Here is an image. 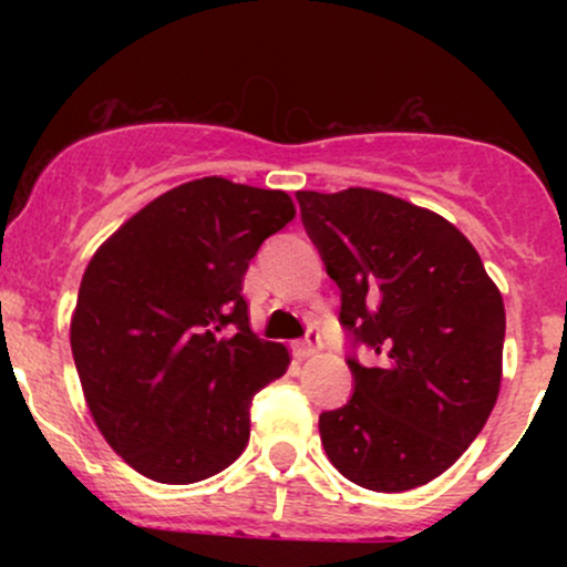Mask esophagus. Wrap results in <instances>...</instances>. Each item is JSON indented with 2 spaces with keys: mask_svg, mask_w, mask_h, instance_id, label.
<instances>
[{
  "mask_svg": "<svg viewBox=\"0 0 567 567\" xmlns=\"http://www.w3.org/2000/svg\"><path fill=\"white\" fill-rule=\"evenodd\" d=\"M292 354L298 357V360H306V357H315L317 351H320V336L315 333V330H309L303 338H298V341L290 343Z\"/></svg>",
  "mask_w": 567,
  "mask_h": 567,
  "instance_id": "obj_1",
  "label": "esophagus"
}]
</instances>
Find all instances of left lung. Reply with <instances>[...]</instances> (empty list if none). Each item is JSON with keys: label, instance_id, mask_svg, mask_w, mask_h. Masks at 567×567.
I'll return each mask as SVG.
<instances>
[{"label": "left lung", "instance_id": "left-lung-1", "mask_svg": "<svg viewBox=\"0 0 567 567\" xmlns=\"http://www.w3.org/2000/svg\"><path fill=\"white\" fill-rule=\"evenodd\" d=\"M301 220L341 290L354 394L324 410L330 464L360 487L402 493L451 470L501 386L506 315L470 239L437 213L373 188L298 192Z\"/></svg>", "mask_w": 567, "mask_h": 567}]
</instances>
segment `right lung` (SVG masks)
Returning a JSON list of instances; mask_svg holds the SVG:
<instances>
[{
    "label": "right lung",
    "mask_w": 567,
    "mask_h": 567,
    "mask_svg": "<svg viewBox=\"0 0 567 567\" xmlns=\"http://www.w3.org/2000/svg\"><path fill=\"white\" fill-rule=\"evenodd\" d=\"M296 218L285 192L199 178L120 226L84 269L71 354L114 453L148 480L224 472L250 440V405L288 349L247 324L243 277Z\"/></svg>",
    "instance_id": "1"
}]
</instances>
